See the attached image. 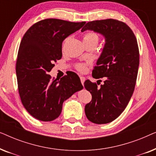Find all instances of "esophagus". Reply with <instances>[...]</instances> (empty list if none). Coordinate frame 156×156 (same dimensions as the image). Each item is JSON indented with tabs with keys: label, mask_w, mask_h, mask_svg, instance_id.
Returning a JSON list of instances; mask_svg holds the SVG:
<instances>
[{
	"label": "esophagus",
	"mask_w": 156,
	"mask_h": 156,
	"mask_svg": "<svg viewBox=\"0 0 156 156\" xmlns=\"http://www.w3.org/2000/svg\"><path fill=\"white\" fill-rule=\"evenodd\" d=\"M80 80H81V82H82V84H84V81H85V77H84V76H80Z\"/></svg>",
	"instance_id": "obj_1"
}]
</instances>
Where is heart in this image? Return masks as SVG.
Instances as JSON below:
<instances>
[{
    "label": "heart",
    "mask_w": 156,
    "mask_h": 156,
    "mask_svg": "<svg viewBox=\"0 0 156 156\" xmlns=\"http://www.w3.org/2000/svg\"><path fill=\"white\" fill-rule=\"evenodd\" d=\"M69 39V38H67ZM99 40V37L95 32L94 31H88L86 33H84L83 36V41L84 44H89V43H98ZM76 69L78 71L84 72L87 70V64L85 63H80L76 65Z\"/></svg>",
    "instance_id": "b5f03b06"
}]
</instances>
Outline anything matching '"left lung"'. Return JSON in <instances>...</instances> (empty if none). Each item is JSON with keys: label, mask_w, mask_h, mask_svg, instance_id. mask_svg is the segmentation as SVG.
Masks as SVG:
<instances>
[{"label": "left lung", "mask_w": 156, "mask_h": 156, "mask_svg": "<svg viewBox=\"0 0 156 156\" xmlns=\"http://www.w3.org/2000/svg\"><path fill=\"white\" fill-rule=\"evenodd\" d=\"M90 30L105 37L106 43L92 76L104 77V84L98 87L89 80L84 87L92 99L85 106V114L97 124L110 123L120 116L133 94L139 66V50L132 30L114 19L88 22L82 32Z\"/></svg>", "instance_id": "1"}]
</instances>
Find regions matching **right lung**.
<instances>
[{
  "label": "right lung",
  "mask_w": 156,
  "mask_h": 156,
  "mask_svg": "<svg viewBox=\"0 0 156 156\" xmlns=\"http://www.w3.org/2000/svg\"><path fill=\"white\" fill-rule=\"evenodd\" d=\"M86 22L48 18L32 25L21 40L16 61V75L21 101L30 114L42 121L56 119L63 102L83 86L76 73L69 72L60 80L49 72L62 56L66 37Z\"/></svg>",
  "instance_id": "right-lung-1"
}]
</instances>
